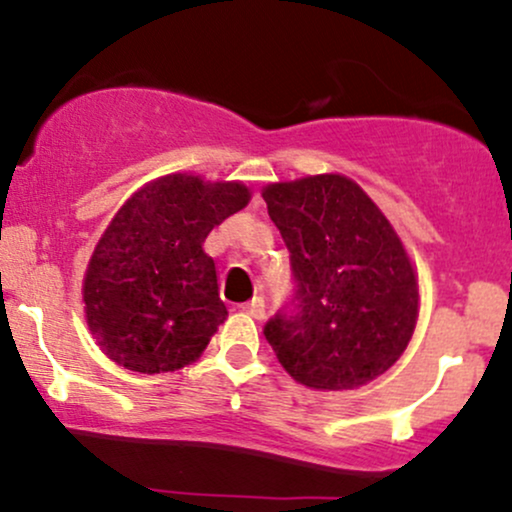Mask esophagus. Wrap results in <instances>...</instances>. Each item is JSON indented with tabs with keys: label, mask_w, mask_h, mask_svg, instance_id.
<instances>
[{
	"label": "esophagus",
	"mask_w": 512,
	"mask_h": 512,
	"mask_svg": "<svg viewBox=\"0 0 512 512\" xmlns=\"http://www.w3.org/2000/svg\"><path fill=\"white\" fill-rule=\"evenodd\" d=\"M243 313H248L250 317H255V320H262L264 317V298L262 296H255L250 303L243 305Z\"/></svg>",
	"instance_id": "34e87169"
}]
</instances>
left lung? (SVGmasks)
I'll list each match as a JSON object with an SVG mask.
<instances>
[{
    "label": "left lung",
    "instance_id": "left-lung-1",
    "mask_svg": "<svg viewBox=\"0 0 512 512\" xmlns=\"http://www.w3.org/2000/svg\"><path fill=\"white\" fill-rule=\"evenodd\" d=\"M262 197L291 252V301L264 325L281 366L315 390L383 375L419 313L414 267L390 221L344 175L276 182Z\"/></svg>",
    "mask_w": 512,
    "mask_h": 512
}]
</instances>
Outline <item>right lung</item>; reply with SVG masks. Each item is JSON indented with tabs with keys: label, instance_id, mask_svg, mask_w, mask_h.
Here are the masks:
<instances>
[{
	"label": "right lung",
	"instance_id": "add662e5",
	"mask_svg": "<svg viewBox=\"0 0 512 512\" xmlns=\"http://www.w3.org/2000/svg\"><path fill=\"white\" fill-rule=\"evenodd\" d=\"M250 202L240 182L166 175L117 211L84 279L86 320L98 346L137 373H168L202 354L226 320L211 228Z\"/></svg>",
	"mask_w": 512,
	"mask_h": 512
}]
</instances>
